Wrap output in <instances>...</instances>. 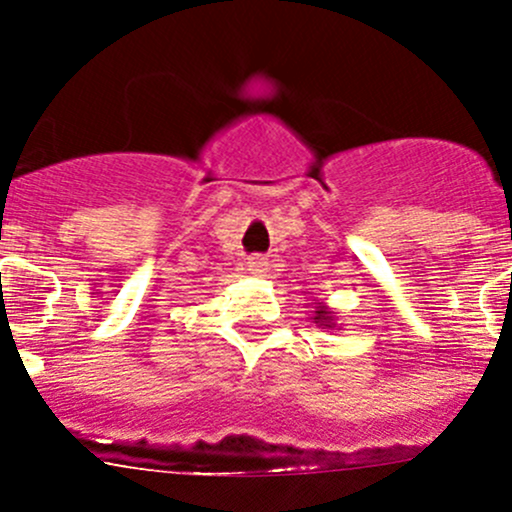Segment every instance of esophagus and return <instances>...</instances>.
<instances>
[{"mask_svg":"<svg viewBox=\"0 0 512 512\" xmlns=\"http://www.w3.org/2000/svg\"><path fill=\"white\" fill-rule=\"evenodd\" d=\"M248 272L252 276H267V272H269L267 257H260V255L250 257V260H248Z\"/></svg>","mask_w":512,"mask_h":512,"instance_id":"34e87169","label":"esophagus"}]
</instances>
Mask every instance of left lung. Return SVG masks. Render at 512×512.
Wrapping results in <instances>:
<instances>
[{"label": "left lung", "instance_id": "obj_1", "mask_svg": "<svg viewBox=\"0 0 512 512\" xmlns=\"http://www.w3.org/2000/svg\"><path fill=\"white\" fill-rule=\"evenodd\" d=\"M310 320H313L317 327H322V330H334V327H337V313H334L330 305L325 303L315 305L313 317H310Z\"/></svg>", "mask_w": 512, "mask_h": 512}]
</instances>
